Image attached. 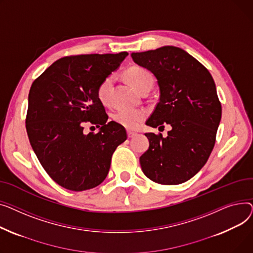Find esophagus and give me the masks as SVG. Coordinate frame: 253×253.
I'll return each mask as SVG.
<instances>
[{
    "label": "esophagus",
    "instance_id": "1",
    "mask_svg": "<svg viewBox=\"0 0 253 253\" xmlns=\"http://www.w3.org/2000/svg\"><path fill=\"white\" fill-rule=\"evenodd\" d=\"M135 136H137V132L135 131H131V130H127V137L130 139V138H133Z\"/></svg>",
    "mask_w": 253,
    "mask_h": 253
}]
</instances>
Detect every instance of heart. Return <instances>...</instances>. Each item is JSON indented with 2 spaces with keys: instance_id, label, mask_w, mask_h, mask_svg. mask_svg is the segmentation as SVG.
Here are the masks:
<instances>
[{
  "instance_id": "b5f03b06",
  "label": "heart",
  "mask_w": 253,
  "mask_h": 253,
  "mask_svg": "<svg viewBox=\"0 0 253 253\" xmlns=\"http://www.w3.org/2000/svg\"><path fill=\"white\" fill-rule=\"evenodd\" d=\"M126 78L139 93L146 87H152L154 82L153 76L149 71L138 66L128 68L126 72ZM113 81L114 77L109 76L100 83L97 88L98 98L105 105L110 101V91ZM113 117L117 124L128 129H135L139 127L145 120L146 111L143 109H120L114 113Z\"/></svg>"
}]
</instances>
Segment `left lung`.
<instances>
[{
	"instance_id": "8db88e82",
	"label": "left lung",
	"mask_w": 253,
	"mask_h": 253,
	"mask_svg": "<svg viewBox=\"0 0 253 253\" xmlns=\"http://www.w3.org/2000/svg\"><path fill=\"white\" fill-rule=\"evenodd\" d=\"M130 56L154 74L159 86V102L146 125L171 126L167 138L145 133L149 149L140 157L142 170L158 184L187 182L209 159L221 118L211 74L194 57L173 46Z\"/></svg>"
}]
</instances>
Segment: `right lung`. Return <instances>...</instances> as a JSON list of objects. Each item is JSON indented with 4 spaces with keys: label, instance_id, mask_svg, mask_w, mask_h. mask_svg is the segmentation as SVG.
Segmentation results:
<instances>
[{
    "label": "right lung",
    "instance_id": "right-lung-1",
    "mask_svg": "<svg viewBox=\"0 0 253 253\" xmlns=\"http://www.w3.org/2000/svg\"><path fill=\"white\" fill-rule=\"evenodd\" d=\"M127 55L64 57L32 84L27 136L43 169L65 189L80 192L100 185L108 174L116 147L126 140L122 125L107 122L97 88ZM84 121L97 124L99 131L84 134Z\"/></svg>",
    "mask_w": 253,
    "mask_h": 253
}]
</instances>
